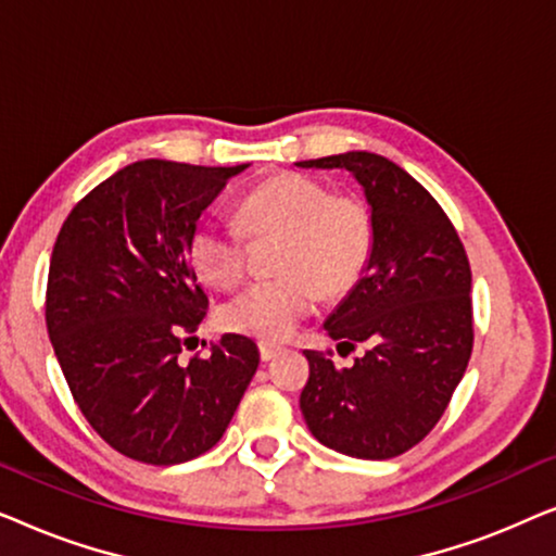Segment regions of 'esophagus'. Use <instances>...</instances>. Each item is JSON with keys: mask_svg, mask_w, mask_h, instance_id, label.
Wrapping results in <instances>:
<instances>
[{"mask_svg": "<svg viewBox=\"0 0 556 556\" xmlns=\"http://www.w3.org/2000/svg\"><path fill=\"white\" fill-rule=\"evenodd\" d=\"M261 359L263 362H270V359H276V356L283 352V346H278V344H268V341H261Z\"/></svg>", "mask_w": 556, "mask_h": 556, "instance_id": "34e87169", "label": "esophagus"}]
</instances>
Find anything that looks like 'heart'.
<instances>
[{
	"instance_id": "obj_1",
	"label": "heart",
	"mask_w": 556,
	"mask_h": 556,
	"mask_svg": "<svg viewBox=\"0 0 556 556\" xmlns=\"http://www.w3.org/2000/svg\"><path fill=\"white\" fill-rule=\"evenodd\" d=\"M250 235H280L273 268L219 311L225 329L263 341H283L316 311L318 295L349 291L367 268L375 245L371 212L359 197L333 194L318 179L280 174L240 202ZM189 263L202 283L232 291L248 276V242L238 225L202 223L189 242Z\"/></svg>"
}]
</instances>
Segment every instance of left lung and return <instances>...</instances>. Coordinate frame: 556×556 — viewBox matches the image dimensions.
I'll return each mask as SVG.
<instances>
[{
    "mask_svg": "<svg viewBox=\"0 0 556 556\" xmlns=\"http://www.w3.org/2000/svg\"><path fill=\"white\" fill-rule=\"evenodd\" d=\"M295 166L352 174L375 223L367 268L324 321L331 339L369 352L352 367L306 352L303 420L331 451L394 458L435 428L466 375L473 349L466 250L428 189L390 159L346 151Z\"/></svg>",
    "mask_w": 556,
    "mask_h": 556,
    "instance_id": "1",
    "label": "left lung"
}]
</instances>
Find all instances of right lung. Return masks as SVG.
Listing matches in <instances>:
<instances>
[{
  "label": "right lung",
  "mask_w": 556,
  "mask_h": 556,
  "mask_svg": "<svg viewBox=\"0 0 556 556\" xmlns=\"http://www.w3.org/2000/svg\"><path fill=\"white\" fill-rule=\"evenodd\" d=\"M248 166L128 164L75 204L52 248V349L90 428L126 458L177 466L207 453L261 362L240 333L179 362L207 308L189 263L197 219Z\"/></svg>",
  "instance_id": "right-lung-1"
}]
</instances>
